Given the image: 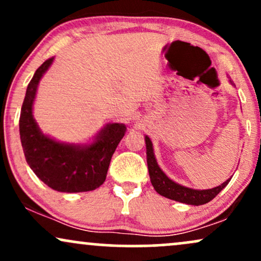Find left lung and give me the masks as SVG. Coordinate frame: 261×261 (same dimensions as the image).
Segmentation results:
<instances>
[{"label":"left lung","mask_w":261,"mask_h":261,"mask_svg":"<svg viewBox=\"0 0 261 261\" xmlns=\"http://www.w3.org/2000/svg\"><path fill=\"white\" fill-rule=\"evenodd\" d=\"M229 82L232 83V81L229 80ZM146 141V154H147V167H148V173L149 178H151V182L153 185L154 190L162 196L167 197V199L174 200V201L188 203V205H203V203H207L211 201L214 197L220 193L222 189L226 188V185L228 184L230 178L227 179L226 181L222 182L221 185H218L216 188L212 189H206V190H196V189L187 188L184 185L178 184V182L173 181L172 179L167 176L166 173L163 172L158 166L157 160L154 157L153 152V145H152V141L148 136H145Z\"/></svg>","instance_id":"8db88e82"}]
</instances>
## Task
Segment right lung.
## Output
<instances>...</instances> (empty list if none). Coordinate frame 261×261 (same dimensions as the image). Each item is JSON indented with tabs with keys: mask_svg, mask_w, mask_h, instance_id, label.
Here are the masks:
<instances>
[{
	"mask_svg": "<svg viewBox=\"0 0 261 261\" xmlns=\"http://www.w3.org/2000/svg\"><path fill=\"white\" fill-rule=\"evenodd\" d=\"M54 58L35 71L27 87L19 118V135L27 163L35 175L60 193H83L106 181L114 152L125 133V124H107L89 143H66L43 134L33 115V104L41 77Z\"/></svg>",
	"mask_w": 261,
	"mask_h": 261,
	"instance_id": "add662e5",
	"label": "right lung"
}]
</instances>
